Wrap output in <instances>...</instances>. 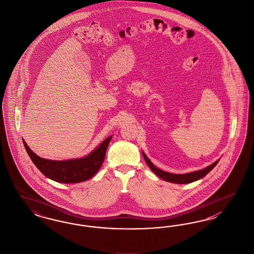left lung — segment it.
Instances as JSON below:
<instances>
[{"label":"left lung","instance_id":"8db88e82","mask_svg":"<svg viewBox=\"0 0 254 254\" xmlns=\"http://www.w3.org/2000/svg\"><path fill=\"white\" fill-rule=\"evenodd\" d=\"M143 159L145 160V162L147 163V165L150 167V169L153 172L155 173L159 178L163 179L165 182H169V183H179V184H186V183H191L195 181H198L200 179H202L203 177H205L208 173L210 172L213 167L217 164L219 161H216L213 164L209 165L208 167L204 168L202 170H198V171H194V172L188 173V174H172V173L165 172L161 169H159L158 167H156L153 164L150 160L146 157V155L142 152Z\"/></svg>","mask_w":254,"mask_h":254}]
</instances>
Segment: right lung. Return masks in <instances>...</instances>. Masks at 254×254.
<instances>
[{"mask_svg": "<svg viewBox=\"0 0 254 254\" xmlns=\"http://www.w3.org/2000/svg\"><path fill=\"white\" fill-rule=\"evenodd\" d=\"M112 137L107 138L88 156L67 161L42 159L31 150L24 140L23 144L31 161L45 177L58 183H78L90 180L99 170Z\"/></svg>", "mask_w": 254, "mask_h": 254, "instance_id": "1", "label": "right lung"}]
</instances>
